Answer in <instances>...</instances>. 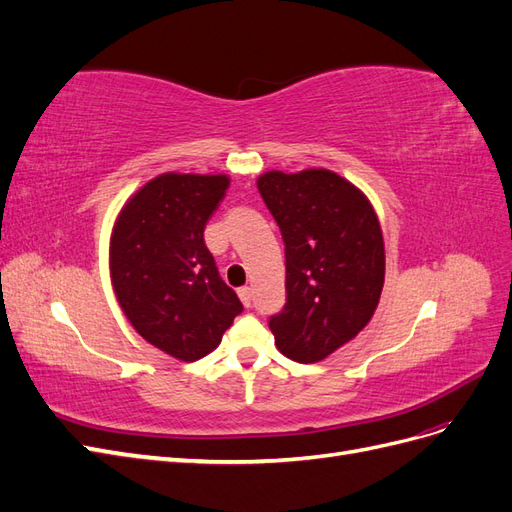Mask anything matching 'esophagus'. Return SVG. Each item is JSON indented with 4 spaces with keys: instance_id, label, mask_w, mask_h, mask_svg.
I'll return each mask as SVG.
<instances>
[{
    "instance_id": "obj_1",
    "label": "esophagus",
    "mask_w": 512,
    "mask_h": 512,
    "mask_svg": "<svg viewBox=\"0 0 512 512\" xmlns=\"http://www.w3.org/2000/svg\"><path fill=\"white\" fill-rule=\"evenodd\" d=\"M239 299H241V303H243L245 307H250V305H252V288H250V286L239 288Z\"/></svg>"
}]
</instances>
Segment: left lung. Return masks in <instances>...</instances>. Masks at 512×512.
Here are the masks:
<instances>
[{"instance_id":"1","label":"left lung","mask_w":512,"mask_h":512,"mask_svg":"<svg viewBox=\"0 0 512 512\" xmlns=\"http://www.w3.org/2000/svg\"><path fill=\"white\" fill-rule=\"evenodd\" d=\"M256 185L286 245V305L269 320L275 346L318 363L359 335L380 303V220L354 183L327 168L267 170Z\"/></svg>"}]
</instances>
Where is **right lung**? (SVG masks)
<instances>
[{
	"instance_id": "1",
	"label": "right lung",
	"mask_w": 512,
	"mask_h": 512,
	"mask_svg": "<svg viewBox=\"0 0 512 512\" xmlns=\"http://www.w3.org/2000/svg\"><path fill=\"white\" fill-rule=\"evenodd\" d=\"M228 185V175L162 173L123 203L113 224L108 271L121 312L177 361L213 352L243 312L203 239Z\"/></svg>"
}]
</instances>
